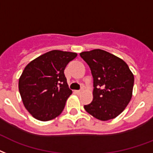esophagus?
<instances>
[{
	"mask_svg": "<svg viewBox=\"0 0 153 153\" xmlns=\"http://www.w3.org/2000/svg\"><path fill=\"white\" fill-rule=\"evenodd\" d=\"M75 92H76L77 94H81L82 92V90H80V91H75Z\"/></svg>",
	"mask_w": 153,
	"mask_h": 153,
	"instance_id": "esophagus-1",
	"label": "esophagus"
}]
</instances>
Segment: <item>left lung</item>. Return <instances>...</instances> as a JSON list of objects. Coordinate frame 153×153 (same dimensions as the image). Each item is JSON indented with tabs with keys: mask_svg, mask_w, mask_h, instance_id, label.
I'll return each instance as SVG.
<instances>
[{
	"mask_svg": "<svg viewBox=\"0 0 153 153\" xmlns=\"http://www.w3.org/2000/svg\"><path fill=\"white\" fill-rule=\"evenodd\" d=\"M94 79L93 100L84 108L102 121L117 117L132 96L134 75L125 62L100 49L80 53Z\"/></svg>",
	"mask_w": 153,
	"mask_h": 153,
	"instance_id": "8db88e82",
	"label": "left lung"
}]
</instances>
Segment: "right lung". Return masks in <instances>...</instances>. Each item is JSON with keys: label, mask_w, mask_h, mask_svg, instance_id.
<instances>
[{"label": "right lung", "mask_w": 153, "mask_h": 153, "mask_svg": "<svg viewBox=\"0 0 153 153\" xmlns=\"http://www.w3.org/2000/svg\"><path fill=\"white\" fill-rule=\"evenodd\" d=\"M77 57L67 51H49L31 61L19 79L18 87L23 104L33 118L49 121L63 111L72 94L64 70Z\"/></svg>", "instance_id": "right-lung-1"}]
</instances>
